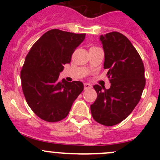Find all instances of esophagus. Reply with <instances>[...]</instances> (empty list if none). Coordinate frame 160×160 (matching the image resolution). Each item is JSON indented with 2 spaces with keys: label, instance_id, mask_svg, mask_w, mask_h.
<instances>
[{
  "label": "esophagus",
  "instance_id": "esophagus-1",
  "mask_svg": "<svg viewBox=\"0 0 160 160\" xmlns=\"http://www.w3.org/2000/svg\"><path fill=\"white\" fill-rule=\"evenodd\" d=\"M91 88H92V86L90 84V83H84V90L90 89Z\"/></svg>",
  "mask_w": 160,
  "mask_h": 160
}]
</instances>
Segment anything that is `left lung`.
Returning <instances> with one entry per match:
<instances>
[{
	"instance_id": "8db88e82",
	"label": "left lung",
	"mask_w": 160,
	"mask_h": 160,
	"mask_svg": "<svg viewBox=\"0 0 160 160\" xmlns=\"http://www.w3.org/2000/svg\"><path fill=\"white\" fill-rule=\"evenodd\" d=\"M100 40L111 87L93 86L98 97L90 111L97 122L112 126L125 120L139 102L146 85L145 68L138 52L124 35L109 32L101 35Z\"/></svg>"
}]
</instances>
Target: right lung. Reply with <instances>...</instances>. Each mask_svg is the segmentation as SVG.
<instances>
[{"label":"right lung","instance_id":"add662e5","mask_svg":"<svg viewBox=\"0 0 160 160\" xmlns=\"http://www.w3.org/2000/svg\"><path fill=\"white\" fill-rule=\"evenodd\" d=\"M85 35L52 29L42 35L26 56L21 71L22 90L30 108L42 120L56 122L65 118L83 91L82 82L59 81V76Z\"/></svg>","mask_w":160,"mask_h":160}]
</instances>
